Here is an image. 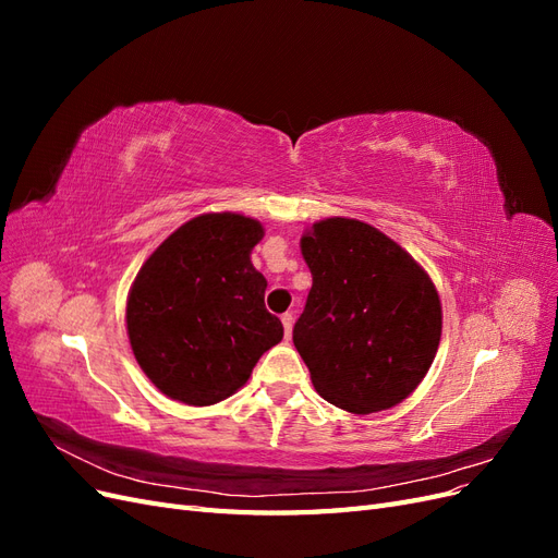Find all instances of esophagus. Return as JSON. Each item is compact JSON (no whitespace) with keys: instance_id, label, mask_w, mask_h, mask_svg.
<instances>
[{"instance_id":"34e87169","label":"esophagus","mask_w":558,"mask_h":558,"mask_svg":"<svg viewBox=\"0 0 558 558\" xmlns=\"http://www.w3.org/2000/svg\"><path fill=\"white\" fill-rule=\"evenodd\" d=\"M281 324H283V330H286V340H291V335H293V314H283L281 316Z\"/></svg>"}]
</instances>
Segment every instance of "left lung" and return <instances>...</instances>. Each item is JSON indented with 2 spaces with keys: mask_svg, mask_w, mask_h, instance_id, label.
<instances>
[{
  "mask_svg": "<svg viewBox=\"0 0 558 558\" xmlns=\"http://www.w3.org/2000/svg\"><path fill=\"white\" fill-rule=\"evenodd\" d=\"M312 272L293 344L316 393L351 414L402 402L440 347L442 305L408 251L356 218H326L300 240Z\"/></svg>",
  "mask_w": 558,
  "mask_h": 558,
  "instance_id": "8db88e82",
  "label": "left lung"
}]
</instances>
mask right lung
<instances>
[{
  "mask_svg": "<svg viewBox=\"0 0 558 558\" xmlns=\"http://www.w3.org/2000/svg\"><path fill=\"white\" fill-rule=\"evenodd\" d=\"M263 226L242 214H202L142 265L128 295L134 359L156 388L193 408L246 384L281 320L265 310L267 281L251 263Z\"/></svg>",
  "mask_w": 558,
  "mask_h": 558,
  "instance_id": "1",
  "label": "right lung"
}]
</instances>
